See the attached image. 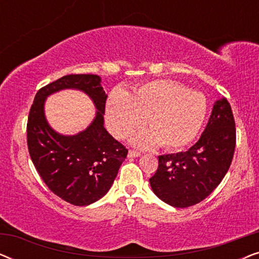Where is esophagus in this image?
Returning <instances> with one entry per match:
<instances>
[{"label": "esophagus", "mask_w": 259, "mask_h": 259, "mask_svg": "<svg viewBox=\"0 0 259 259\" xmlns=\"http://www.w3.org/2000/svg\"><path fill=\"white\" fill-rule=\"evenodd\" d=\"M140 155H141V153H140V152H138V151H134V150L128 151V157L130 158H137V157H140Z\"/></svg>", "instance_id": "esophagus-1"}]
</instances>
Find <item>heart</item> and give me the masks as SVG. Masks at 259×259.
<instances>
[{
  "label": "heart",
  "mask_w": 259,
  "mask_h": 259,
  "mask_svg": "<svg viewBox=\"0 0 259 259\" xmlns=\"http://www.w3.org/2000/svg\"><path fill=\"white\" fill-rule=\"evenodd\" d=\"M206 99L172 80L146 82L128 95L114 91L106 106V121L113 136L123 139L140 128L146 119L150 131L134 141L150 147L160 144L165 150L185 147L199 132L206 115Z\"/></svg>",
  "instance_id": "heart-1"
}]
</instances>
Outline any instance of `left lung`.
<instances>
[{
	"label": "left lung",
	"instance_id": "left-lung-1",
	"mask_svg": "<svg viewBox=\"0 0 259 259\" xmlns=\"http://www.w3.org/2000/svg\"><path fill=\"white\" fill-rule=\"evenodd\" d=\"M235 147V118L223 98L215 101L203 134L189 151L158 157V169L150 178L152 190L175 207L200 203L229 171Z\"/></svg>",
	"mask_w": 259,
	"mask_h": 259
}]
</instances>
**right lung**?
<instances>
[{
  "instance_id": "obj_1",
  "label": "right lung",
  "mask_w": 259,
  "mask_h": 259,
  "mask_svg": "<svg viewBox=\"0 0 259 259\" xmlns=\"http://www.w3.org/2000/svg\"><path fill=\"white\" fill-rule=\"evenodd\" d=\"M93 74H69L42 87L35 95L27 122L31 161L53 193L67 203L86 206L111 189L128 150L104 127L107 95ZM75 88L86 93L98 109L94 122L75 136H61L48 125L45 98L55 91Z\"/></svg>"
}]
</instances>
